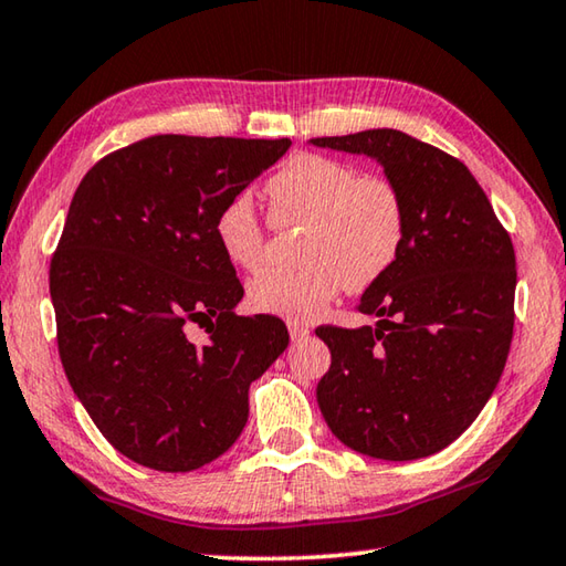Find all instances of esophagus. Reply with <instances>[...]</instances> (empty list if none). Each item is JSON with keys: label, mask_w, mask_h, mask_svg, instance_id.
Here are the masks:
<instances>
[{"label": "esophagus", "mask_w": 566, "mask_h": 566, "mask_svg": "<svg viewBox=\"0 0 566 566\" xmlns=\"http://www.w3.org/2000/svg\"><path fill=\"white\" fill-rule=\"evenodd\" d=\"M286 327H290L292 342H302L310 337V327H304V324H300V322H286Z\"/></svg>", "instance_id": "obj_1"}]
</instances>
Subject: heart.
Instances as JSON below:
<instances>
[{"label":"heart","mask_w":566,"mask_h":566,"mask_svg":"<svg viewBox=\"0 0 566 566\" xmlns=\"http://www.w3.org/2000/svg\"><path fill=\"white\" fill-rule=\"evenodd\" d=\"M270 222L302 224L300 270H264L249 282V304L262 314L314 319L344 286L367 290L397 262L407 234V205L389 177L359 175L347 161L296 155L264 185ZM214 239L229 264L254 270L266 229L247 197L219 209Z\"/></svg>","instance_id":"b5f03b06"}]
</instances>
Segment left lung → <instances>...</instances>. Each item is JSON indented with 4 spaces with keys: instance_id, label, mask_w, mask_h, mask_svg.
Listing matches in <instances>:
<instances>
[{
    "instance_id": "8db88e82",
    "label": "left lung",
    "mask_w": 566,
    "mask_h": 566,
    "mask_svg": "<svg viewBox=\"0 0 566 566\" xmlns=\"http://www.w3.org/2000/svg\"><path fill=\"white\" fill-rule=\"evenodd\" d=\"M367 155L405 195L397 262L357 310L375 327L324 324L332 352L317 401L354 452L409 462L454 442L500 381L514 332L516 260L484 189L462 161L397 129L317 137Z\"/></svg>"
}]
</instances>
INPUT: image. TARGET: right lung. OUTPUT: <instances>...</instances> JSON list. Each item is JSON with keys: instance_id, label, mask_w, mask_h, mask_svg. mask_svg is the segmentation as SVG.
I'll return each mask as SVG.
<instances>
[{"instance_id": "obj_1", "label": "right lung", "mask_w": 566, "mask_h": 566, "mask_svg": "<svg viewBox=\"0 0 566 566\" xmlns=\"http://www.w3.org/2000/svg\"><path fill=\"white\" fill-rule=\"evenodd\" d=\"M290 139L157 134L112 151L74 191L50 264L56 347L107 442L157 472L224 454L249 385L290 344L282 319L239 317L244 296L214 239L229 199ZM199 323L205 345L189 343Z\"/></svg>"}]
</instances>
